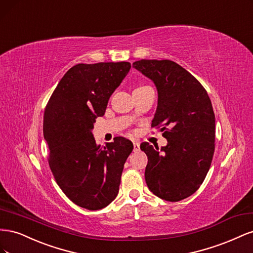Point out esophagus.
<instances>
[{"label":"esophagus","instance_id":"obj_1","mask_svg":"<svg viewBox=\"0 0 253 253\" xmlns=\"http://www.w3.org/2000/svg\"><path fill=\"white\" fill-rule=\"evenodd\" d=\"M133 147H134V152H138L140 150V144L138 142H134L133 143Z\"/></svg>","mask_w":253,"mask_h":253}]
</instances>
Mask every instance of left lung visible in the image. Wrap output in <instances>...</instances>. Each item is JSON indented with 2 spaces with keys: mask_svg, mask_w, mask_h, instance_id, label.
Wrapping results in <instances>:
<instances>
[{
  "mask_svg": "<svg viewBox=\"0 0 253 253\" xmlns=\"http://www.w3.org/2000/svg\"><path fill=\"white\" fill-rule=\"evenodd\" d=\"M133 66L155 83L158 105L152 127L168 140L162 149L142 142L145 182L156 196L178 202L195 193L215 149V116L208 93L194 76L171 60H139Z\"/></svg>",
  "mask_w": 253,
  "mask_h": 253,
  "instance_id": "obj_1",
  "label": "left lung"
}]
</instances>
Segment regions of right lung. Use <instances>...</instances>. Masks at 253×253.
I'll use <instances>...</instances> for the list:
<instances>
[{"label":"right lung","instance_id":"1","mask_svg":"<svg viewBox=\"0 0 253 253\" xmlns=\"http://www.w3.org/2000/svg\"><path fill=\"white\" fill-rule=\"evenodd\" d=\"M131 68L128 62L80 63L58 83L44 111L43 133L48 164L58 186L70 200L99 210L116 198L121 174L133 143L115 137L105 147L91 134L109 99Z\"/></svg>","mask_w":253,"mask_h":253}]
</instances>
